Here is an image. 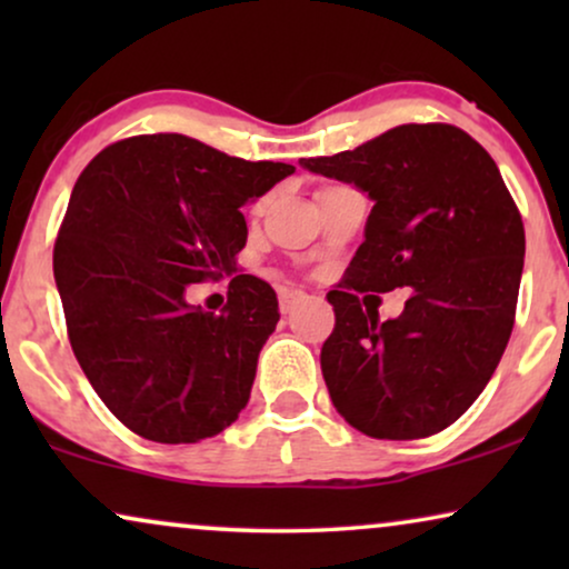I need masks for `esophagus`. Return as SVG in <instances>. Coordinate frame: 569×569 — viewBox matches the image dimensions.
I'll return each instance as SVG.
<instances>
[{"label":"esophagus","instance_id":"34e87169","mask_svg":"<svg viewBox=\"0 0 569 569\" xmlns=\"http://www.w3.org/2000/svg\"><path fill=\"white\" fill-rule=\"evenodd\" d=\"M302 298H306V292L295 290V287H282V290H279V310H282L284 316L292 313L295 306H298Z\"/></svg>","mask_w":569,"mask_h":569}]
</instances>
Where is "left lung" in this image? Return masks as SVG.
I'll return each instance as SVG.
<instances>
[{
    "mask_svg": "<svg viewBox=\"0 0 569 569\" xmlns=\"http://www.w3.org/2000/svg\"><path fill=\"white\" fill-rule=\"evenodd\" d=\"M300 166L372 199L345 282L326 295L337 313L321 349L333 407L378 440L446 430L485 391L516 321L526 232L500 170L450 123H403ZM396 286L412 287L399 319L380 322L359 302Z\"/></svg>",
    "mask_w": 569,
    "mask_h": 569,
    "instance_id": "8db88e82",
    "label": "left lung"
}]
</instances>
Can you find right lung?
<instances>
[{"instance_id":"1","label":"right lung","mask_w":569,"mask_h":569,"mask_svg":"<svg viewBox=\"0 0 569 569\" xmlns=\"http://www.w3.org/2000/svg\"><path fill=\"white\" fill-rule=\"evenodd\" d=\"M292 173L183 134H142L106 147L77 178L53 279L77 362L131 432L199 442L246 409L279 302L263 279L238 274L240 207ZM224 276L220 315L184 302L186 286Z\"/></svg>"}]
</instances>
